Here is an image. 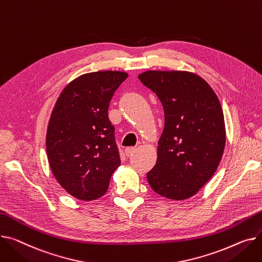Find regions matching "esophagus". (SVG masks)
Here are the masks:
<instances>
[{"mask_svg":"<svg viewBox=\"0 0 262 262\" xmlns=\"http://www.w3.org/2000/svg\"><path fill=\"white\" fill-rule=\"evenodd\" d=\"M135 151H136V147H134V146H129V147H126V148H125V155H126L127 157L132 156L133 152H135Z\"/></svg>","mask_w":262,"mask_h":262,"instance_id":"1","label":"esophagus"}]
</instances>
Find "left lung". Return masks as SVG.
Returning <instances> with one entry per match:
<instances>
[{"label":"left lung","instance_id":"8db88e82","mask_svg":"<svg viewBox=\"0 0 262 262\" xmlns=\"http://www.w3.org/2000/svg\"><path fill=\"white\" fill-rule=\"evenodd\" d=\"M138 78L164 110L158 158L146 173L147 181L165 198L187 199L212 178L224 150L225 126L218 97L202 78L188 72L148 71Z\"/></svg>","mask_w":262,"mask_h":262}]
</instances>
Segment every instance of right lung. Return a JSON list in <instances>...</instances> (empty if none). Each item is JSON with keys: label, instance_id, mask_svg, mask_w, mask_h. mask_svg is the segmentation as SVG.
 <instances>
[{"label": "right lung", "instance_id": "obj_1", "mask_svg": "<svg viewBox=\"0 0 262 262\" xmlns=\"http://www.w3.org/2000/svg\"><path fill=\"white\" fill-rule=\"evenodd\" d=\"M126 78L125 73L108 71L80 76L63 90L51 113L46 135L49 165L62 187L80 200L105 194L120 165L108 107Z\"/></svg>", "mask_w": 262, "mask_h": 262}]
</instances>
